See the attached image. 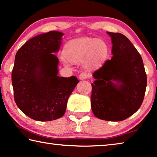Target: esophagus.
I'll return each instance as SVG.
<instances>
[{"instance_id": "34e87169", "label": "esophagus", "mask_w": 157, "mask_h": 157, "mask_svg": "<svg viewBox=\"0 0 157 157\" xmlns=\"http://www.w3.org/2000/svg\"><path fill=\"white\" fill-rule=\"evenodd\" d=\"M89 74L86 73H82L80 75H79V78L80 79H87L89 78Z\"/></svg>"}]
</instances>
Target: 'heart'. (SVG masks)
<instances>
[{
    "instance_id": "heart-1",
    "label": "heart",
    "mask_w": 157,
    "mask_h": 157,
    "mask_svg": "<svg viewBox=\"0 0 157 157\" xmlns=\"http://www.w3.org/2000/svg\"><path fill=\"white\" fill-rule=\"evenodd\" d=\"M108 44L103 40L83 37L72 40L63 48V62L68 66L70 62L83 61L86 68L93 69L101 66L108 56Z\"/></svg>"
}]
</instances>
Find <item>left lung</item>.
I'll list each match as a JSON object with an SVG mask.
<instances>
[{
  "mask_svg": "<svg viewBox=\"0 0 157 157\" xmlns=\"http://www.w3.org/2000/svg\"><path fill=\"white\" fill-rule=\"evenodd\" d=\"M110 60L94 71L91 105L96 117L106 121H122L132 115L143 103L147 75L139 52L131 41L119 33H111ZM115 81L119 84H114Z\"/></svg>",
  "mask_w": 157,
  "mask_h": 157,
  "instance_id": "obj_1",
  "label": "left lung"
}]
</instances>
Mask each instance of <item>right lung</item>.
<instances>
[{
	"label": "right lung",
	"mask_w": 157,
	"mask_h": 157,
	"mask_svg": "<svg viewBox=\"0 0 157 157\" xmlns=\"http://www.w3.org/2000/svg\"><path fill=\"white\" fill-rule=\"evenodd\" d=\"M63 33L59 31L35 36L17 51L12 71L14 101L30 118L55 120L65 114L67 102L79 80L75 76L57 75L59 51Z\"/></svg>",
	"instance_id": "obj_1"
}]
</instances>
